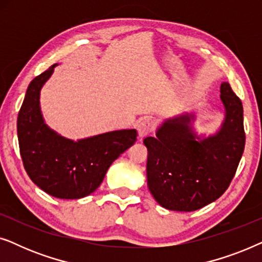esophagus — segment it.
Segmentation results:
<instances>
[{
    "instance_id": "1",
    "label": "esophagus",
    "mask_w": 262,
    "mask_h": 262,
    "mask_svg": "<svg viewBox=\"0 0 262 262\" xmlns=\"http://www.w3.org/2000/svg\"><path fill=\"white\" fill-rule=\"evenodd\" d=\"M154 128H155V125H154V123L150 119H144V120L139 121V124L137 126L139 137H145V136L151 134V132L154 131Z\"/></svg>"
}]
</instances>
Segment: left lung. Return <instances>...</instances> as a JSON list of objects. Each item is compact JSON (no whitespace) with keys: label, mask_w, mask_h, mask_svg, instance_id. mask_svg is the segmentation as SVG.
<instances>
[{"label":"left lung","mask_w":262,"mask_h":262,"mask_svg":"<svg viewBox=\"0 0 262 262\" xmlns=\"http://www.w3.org/2000/svg\"><path fill=\"white\" fill-rule=\"evenodd\" d=\"M225 119L214 136L196 139L191 117L169 119L155 137H146L148 187L161 206L195 211L214 202L235 177L246 144L243 106L230 84L221 85Z\"/></svg>","instance_id":"1"}]
</instances>
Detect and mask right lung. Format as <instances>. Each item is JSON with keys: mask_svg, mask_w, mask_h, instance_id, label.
Listing matches in <instances>:
<instances>
[{"mask_svg": "<svg viewBox=\"0 0 262 262\" xmlns=\"http://www.w3.org/2000/svg\"><path fill=\"white\" fill-rule=\"evenodd\" d=\"M56 64L28 85L17 116L25 170L39 188L59 199H78L101 184L111 164L137 141L136 130H119L74 142L46 126L39 106L42 84Z\"/></svg>", "mask_w": 262, "mask_h": 262, "instance_id": "add662e5", "label": "right lung"}]
</instances>
